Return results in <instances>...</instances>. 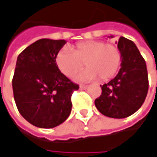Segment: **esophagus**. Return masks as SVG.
<instances>
[{
    "instance_id": "1",
    "label": "esophagus",
    "mask_w": 157,
    "mask_h": 157,
    "mask_svg": "<svg viewBox=\"0 0 157 157\" xmlns=\"http://www.w3.org/2000/svg\"><path fill=\"white\" fill-rule=\"evenodd\" d=\"M89 86L88 85H85V84H81L80 85V88H82V89H87Z\"/></svg>"
}]
</instances>
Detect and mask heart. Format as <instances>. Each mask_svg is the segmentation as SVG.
Returning <instances> with one entry per match:
<instances>
[{"mask_svg": "<svg viewBox=\"0 0 157 157\" xmlns=\"http://www.w3.org/2000/svg\"><path fill=\"white\" fill-rule=\"evenodd\" d=\"M122 56L118 47L102 40H88L77 43L73 50L64 48L56 56V64L64 75L71 77L83 67L87 69L77 75L82 81L99 78L105 82L113 78L120 69Z\"/></svg>", "mask_w": 157, "mask_h": 157, "instance_id": "obj_1", "label": "heart"}]
</instances>
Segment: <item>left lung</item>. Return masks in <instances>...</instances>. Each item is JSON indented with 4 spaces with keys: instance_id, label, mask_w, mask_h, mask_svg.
<instances>
[{
    "instance_id": "left-lung-1",
    "label": "left lung",
    "mask_w": 157,
    "mask_h": 157,
    "mask_svg": "<svg viewBox=\"0 0 157 157\" xmlns=\"http://www.w3.org/2000/svg\"><path fill=\"white\" fill-rule=\"evenodd\" d=\"M122 60L116 77L103 84L101 94L94 103L109 118L124 119L142 106L148 92V75L145 59L134 42L121 36L118 42Z\"/></svg>"
}]
</instances>
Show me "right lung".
<instances>
[{
	"label": "right lung",
	"mask_w": 157,
	"mask_h": 157,
	"mask_svg": "<svg viewBox=\"0 0 157 157\" xmlns=\"http://www.w3.org/2000/svg\"><path fill=\"white\" fill-rule=\"evenodd\" d=\"M64 39H39L19 55L12 89L15 103L30 124L52 128L62 124L72 110V94L79 85L60 72L56 56Z\"/></svg>",
	"instance_id": "add662e5"
}]
</instances>
